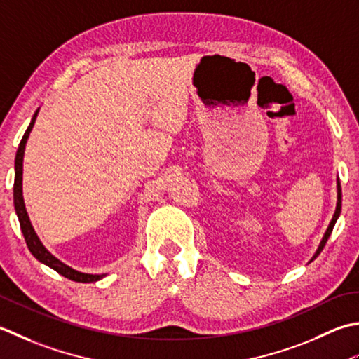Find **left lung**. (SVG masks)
<instances>
[{"instance_id":"8db88e82","label":"left lung","mask_w":359,"mask_h":359,"mask_svg":"<svg viewBox=\"0 0 359 359\" xmlns=\"http://www.w3.org/2000/svg\"><path fill=\"white\" fill-rule=\"evenodd\" d=\"M341 203H342V194H341V184H339V181H338V204H336L334 215H333V218H332L330 224H328V229H327V232H325V236H324L323 241H320V245H319L318 251H316V254H314V257H313V259H316L318 255L320 254V251L324 250V246H325V243H327V240H328V237H330V233H332V231H333V228H334V223H336V220H338V217H339V214H341ZM313 259H311V260H313Z\"/></svg>"}]
</instances>
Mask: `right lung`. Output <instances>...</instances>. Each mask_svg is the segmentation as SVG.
<instances>
[{"label":"right lung","mask_w":359,"mask_h":359,"mask_svg":"<svg viewBox=\"0 0 359 359\" xmlns=\"http://www.w3.org/2000/svg\"><path fill=\"white\" fill-rule=\"evenodd\" d=\"M36 114H39V109H36V111H35L31 123H29L27 130L25 131L23 139H21V142L18 145L17 156H15V181H13V204H15V212H17V215H18L21 232H23L29 251L32 252V255H34L36 260H40L41 263H45V265H48L49 268L55 269L58 274H62L63 277H67V279H69V280L82 282V283L97 282L105 274H85V273H79V271H76V269H72L68 265H65V263H62L60 260L55 259L54 255L50 254L46 250V248L41 245V241L39 240V237H36V233H35V231L32 228L31 222H29L27 212H26V208H25V201H23V192H21V180H23V155H25L26 141H27L29 133H31V130H32L34 123H35Z\"/></svg>","instance_id":"1"}]
</instances>
